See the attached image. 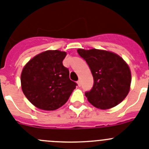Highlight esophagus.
Masks as SVG:
<instances>
[{"mask_svg": "<svg viewBox=\"0 0 149 149\" xmlns=\"http://www.w3.org/2000/svg\"><path fill=\"white\" fill-rule=\"evenodd\" d=\"M77 84H78V86H79V87L81 86V81H80V80H79V81H77Z\"/></svg>", "mask_w": 149, "mask_h": 149, "instance_id": "obj_1", "label": "esophagus"}]
</instances>
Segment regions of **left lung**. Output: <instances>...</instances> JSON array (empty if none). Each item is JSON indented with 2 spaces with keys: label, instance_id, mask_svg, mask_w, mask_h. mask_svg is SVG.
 <instances>
[{
  "label": "left lung",
  "instance_id": "left-lung-1",
  "mask_svg": "<svg viewBox=\"0 0 149 149\" xmlns=\"http://www.w3.org/2000/svg\"><path fill=\"white\" fill-rule=\"evenodd\" d=\"M93 77V86L85 93L88 102L102 110L113 108L125 100L131 88L128 64L116 53L104 49H78Z\"/></svg>",
  "mask_w": 149,
  "mask_h": 149
}]
</instances>
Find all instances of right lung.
Masks as SVG:
<instances>
[{
	"label": "right lung",
	"instance_id": "obj_1",
	"mask_svg": "<svg viewBox=\"0 0 149 149\" xmlns=\"http://www.w3.org/2000/svg\"><path fill=\"white\" fill-rule=\"evenodd\" d=\"M66 52L46 50L36 55L24 67L21 75L23 93L36 108L54 111L65 104L76 88L62 61Z\"/></svg>",
	"mask_w": 149,
	"mask_h": 149
}]
</instances>
